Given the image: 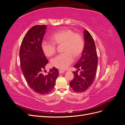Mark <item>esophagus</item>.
<instances>
[{"mask_svg": "<svg viewBox=\"0 0 125 125\" xmlns=\"http://www.w3.org/2000/svg\"><path fill=\"white\" fill-rule=\"evenodd\" d=\"M65 70H59V74H61V73H65Z\"/></svg>", "mask_w": 125, "mask_h": 125, "instance_id": "34e87169", "label": "esophagus"}]
</instances>
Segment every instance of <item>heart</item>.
Wrapping results in <instances>:
<instances>
[{
  "instance_id": "1",
  "label": "heart",
  "mask_w": 125,
  "mask_h": 125,
  "mask_svg": "<svg viewBox=\"0 0 125 125\" xmlns=\"http://www.w3.org/2000/svg\"><path fill=\"white\" fill-rule=\"evenodd\" d=\"M52 42L43 41L41 44L42 51L47 57L54 55L56 51V45H62V54L57 56L51 61L52 65L60 69H65L73 62V56L79 57L84 50V42L82 36L70 29H63L51 36Z\"/></svg>"
}]
</instances>
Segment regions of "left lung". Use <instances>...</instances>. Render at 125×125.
Returning a JSON list of instances; mask_svg holds the SVG:
<instances>
[{"instance_id": "8db88e82", "label": "left lung", "mask_w": 125, "mask_h": 125, "mask_svg": "<svg viewBox=\"0 0 125 125\" xmlns=\"http://www.w3.org/2000/svg\"><path fill=\"white\" fill-rule=\"evenodd\" d=\"M84 47L81 58L73 67L78 70L73 71L74 78L70 82V86L74 91L83 92L92 85L95 79L98 58L95 43L92 36L87 31H84ZM81 70L78 75L76 73Z\"/></svg>"}]
</instances>
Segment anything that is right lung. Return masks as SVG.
Listing matches in <instances>:
<instances>
[{"label": "right lung", "mask_w": 125, "mask_h": 125, "mask_svg": "<svg viewBox=\"0 0 125 125\" xmlns=\"http://www.w3.org/2000/svg\"><path fill=\"white\" fill-rule=\"evenodd\" d=\"M46 28V25H38L30 29L22 40L19 51L24 78L30 88L40 94H47L53 89L59 74L55 67L50 69L47 75L42 73L48 62L41 47Z\"/></svg>", "instance_id": "add662e5"}]
</instances>
